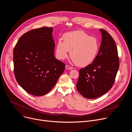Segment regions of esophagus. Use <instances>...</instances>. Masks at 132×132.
<instances>
[{
  "label": "esophagus",
  "mask_w": 132,
  "mask_h": 132,
  "mask_svg": "<svg viewBox=\"0 0 132 132\" xmlns=\"http://www.w3.org/2000/svg\"><path fill=\"white\" fill-rule=\"evenodd\" d=\"M66 68L67 69V70H72V69L73 68L72 67H71V66H68V65H66Z\"/></svg>",
  "instance_id": "1"
}]
</instances>
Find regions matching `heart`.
Here are the masks:
<instances>
[{
    "mask_svg": "<svg viewBox=\"0 0 132 132\" xmlns=\"http://www.w3.org/2000/svg\"><path fill=\"white\" fill-rule=\"evenodd\" d=\"M64 42L58 40L55 46V54L58 59L64 60L71 51V58L75 64L86 67L95 60L98 54L100 44L96 37L90 36L81 30L65 33Z\"/></svg>",
    "mask_w": 132,
    "mask_h": 132,
    "instance_id": "heart-1",
    "label": "heart"
}]
</instances>
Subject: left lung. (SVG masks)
<instances>
[{
  "label": "left lung",
  "instance_id": "left-lung-1",
  "mask_svg": "<svg viewBox=\"0 0 132 132\" xmlns=\"http://www.w3.org/2000/svg\"><path fill=\"white\" fill-rule=\"evenodd\" d=\"M102 42L97 57L93 63L79 71L77 88L88 99L97 98L112 88L119 67L115 41L105 30L100 29Z\"/></svg>",
  "mask_w": 132,
  "mask_h": 132
}]
</instances>
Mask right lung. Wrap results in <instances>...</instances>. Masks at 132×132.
<instances>
[{"mask_svg":"<svg viewBox=\"0 0 132 132\" xmlns=\"http://www.w3.org/2000/svg\"><path fill=\"white\" fill-rule=\"evenodd\" d=\"M53 28L42 27L24 34L13 51L16 81L25 91L43 96L56 84L65 65L54 55Z\"/></svg>","mask_w":132,"mask_h":132,"instance_id":"obj_1","label":"right lung"}]
</instances>
